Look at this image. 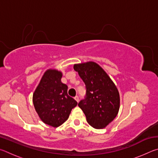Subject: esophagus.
Returning a JSON list of instances; mask_svg holds the SVG:
<instances>
[{
	"instance_id": "34e87169",
	"label": "esophagus",
	"mask_w": 158,
	"mask_h": 158,
	"mask_svg": "<svg viewBox=\"0 0 158 158\" xmlns=\"http://www.w3.org/2000/svg\"><path fill=\"white\" fill-rule=\"evenodd\" d=\"M74 100H75L77 102H79V97L78 96H75V97H74Z\"/></svg>"
}]
</instances>
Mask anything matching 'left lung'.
Masks as SVG:
<instances>
[{
	"label": "left lung",
	"instance_id": "1",
	"mask_svg": "<svg viewBox=\"0 0 158 158\" xmlns=\"http://www.w3.org/2000/svg\"><path fill=\"white\" fill-rule=\"evenodd\" d=\"M74 70L84 81L86 96L78 106L87 122L95 129L106 127L116 117L120 108V95L113 81L98 63L93 61L74 64Z\"/></svg>",
	"mask_w": 158,
	"mask_h": 158
}]
</instances>
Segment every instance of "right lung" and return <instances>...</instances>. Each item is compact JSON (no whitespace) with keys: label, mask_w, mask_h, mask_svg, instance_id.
I'll return each instance as SVG.
<instances>
[{"label":"right lung","mask_w":158,"mask_h":158,"mask_svg":"<svg viewBox=\"0 0 158 158\" xmlns=\"http://www.w3.org/2000/svg\"><path fill=\"white\" fill-rule=\"evenodd\" d=\"M63 73L55 69L45 71L33 95L35 109L41 121L53 127L68 119L77 101L68 95V85L61 81Z\"/></svg>","instance_id":"obj_1"}]
</instances>
